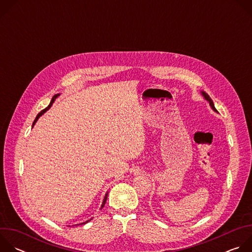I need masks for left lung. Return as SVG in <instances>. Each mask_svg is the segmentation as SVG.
Here are the masks:
<instances>
[{
    "label": "left lung",
    "mask_w": 252,
    "mask_h": 252,
    "mask_svg": "<svg viewBox=\"0 0 252 252\" xmlns=\"http://www.w3.org/2000/svg\"><path fill=\"white\" fill-rule=\"evenodd\" d=\"M201 94H202V96L204 97V99L205 100H207L208 101V103H209V105H210V107H211V109L214 111V112H217L218 113V111H217V109H215V107H214V104H213V101H212V99L210 98V96L206 94V93H204V92H202L201 91Z\"/></svg>",
    "instance_id": "8db88e82"
}]
</instances>
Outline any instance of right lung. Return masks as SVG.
Returning a JSON list of instances; mask_svg holds the SVG:
<instances>
[{
	"label": "right lung",
	"instance_id": "right-lung-1",
	"mask_svg": "<svg viewBox=\"0 0 252 252\" xmlns=\"http://www.w3.org/2000/svg\"><path fill=\"white\" fill-rule=\"evenodd\" d=\"M59 95H60V94H55V95H54V96H53V98H52V100H51V102H50V104H49V105H48V106H47V107H46V109H45V110H43V111H42V112H41V113H39V114H38V116H37V118H35V120H34V121H33V123H32V126H34V124H35V123H37V121H38V120H39V119H40V117H41V116H42V115H44V114H45V113H46V112H47V111H48V110H50V107H51V106H52V104H53V103H54V101H55V99H56V98H57V97H58V96H59ZM107 193H109V192H106V193H105V195H104V198H103V200H102V203H101V206H100V209H101V208H102V207H103V206H104V204H105V201H106V199H107ZM90 220H92V219H91V220H87V221H86V222H82V223H80V224H86V223H87V222H89V221H90ZM77 225H78V224H77Z\"/></svg>",
	"mask_w": 252,
	"mask_h": 252
}]
</instances>
